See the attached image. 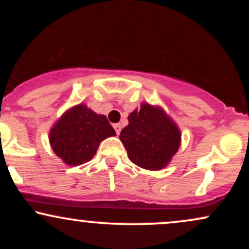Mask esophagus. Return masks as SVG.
Returning a JSON list of instances; mask_svg holds the SVG:
<instances>
[{
	"label": "esophagus",
	"instance_id": "obj_1",
	"mask_svg": "<svg viewBox=\"0 0 249 249\" xmlns=\"http://www.w3.org/2000/svg\"><path fill=\"white\" fill-rule=\"evenodd\" d=\"M113 127H115L117 134L121 133V131H122V125L121 124H115V125H113Z\"/></svg>",
	"mask_w": 249,
	"mask_h": 249
}]
</instances>
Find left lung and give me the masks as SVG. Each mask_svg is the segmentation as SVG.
Wrapping results in <instances>:
<instances>
[{
  "instance_id": "8db88e82",
  "label": "left lung",
  "mask_w": 249,
  "mask_h": 249,
  "mask_svg": "<svg viewBox=\"0 0 249 249\" xmlns=\"http://www.w3.org/2000/svg\"><path fill=\"white\" fill-rule=\"evenodd\" d=\"M121 139L130 160L150 171L165 168L178 152L181 132L177 123L159 105L142 103L127 117Z\"/></svg>"
}]
</instances>
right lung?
Returning a JSON list of instances; mask_svg holds the SVG:
<instances>
[{"instance_id":"obj_1","label":"right lung","mask_w":249,"mask_h":249,"mask_svg":"<svg viewBox=\"0 0 249 249\" xmlns=\"http://www.w3.org/2000/svg\"><path fill=\"white\" fill-rule=\"evenodd\" d=\"M116 136L104 115L88 105L77 104L57 119L49 132V142L57 157L69 166H78L92 159L99 144Z\"/></svg>"}]
</instances>
